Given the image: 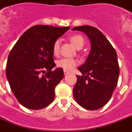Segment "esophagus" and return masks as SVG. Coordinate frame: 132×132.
<instances>
[{
  "mask_svg": "<svg viewBox=\"0 0 132 132\" xmlns=\"http://www.w3.org/2000/svg\"><path fill=\"white\" fill-rule=\"evenodd\" d=\"M64 75H69V74H70V72L68 71V70H64Z\"/></svg>",
  "mask_w": 132,
  "mask_h": 132,
  "instance_id": "1",
  "label": "esophagus"
}]
</instances>
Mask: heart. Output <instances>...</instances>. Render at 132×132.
Here are the masks:
<instances>
[{"label": "heart", "instance_id": "obj_1", "mask_svg": "<svg viewBox=\"0 0 132 132\" xmlns=\"http://www.w3.org/2000/svg\"><path fill=\"white\" fill-rule=\"evenodd\" d=\"M71 43L77 49H81L84 45V39L80 35H73L70 38ZM60 49V40H56L53 44V53L57 54ZM78 64V61L73 59L62 58L57 62V66L58 68H62L66 70H70Z\"/></svg>", "mask_w": 132, "mask_h": 132}]
</instances>
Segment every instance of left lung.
I'll list each match as a JSON object with an SVG mask.
<instances>
[{
	"label": "left lung",
	"instance_id": "obj_1",
	"mask_svg": "<svg viewBox=\"0 0 132 132\" xmlns=\"http://www.w3.org/2000/svg\"><path fill=\"white\" fill-rule=\"evenodd\" d=\"M72 30L85 33L91 45L85 63L78 68L82 75H76L73 96L85 109H99L109 102L117 85V54L109 41L95 27L77 26Z\"/></svg>",
	"mask_w": 132,
	"mask_h": 132
}]
</instances>
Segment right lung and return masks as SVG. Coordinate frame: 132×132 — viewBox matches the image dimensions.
<instances>
[{"mask_svg": "<svg viewBox=\"0 0 132 132\" xmlns=\"http://www.w3.org/2000/svg\"><path fill=\"white\" fill-rule=\"evenodd\" d=\"M69 29L34 26L23 34L10 52L6 78L13 93L24 107L41 109L54 101V88L64 72L62 68L52 71L56 65L52 48L54 42Z\"/></svg>", "mask_w": 132, "mask_h": 132, "instance_id": "obj_1", "label": "right lung"}]
</instances>
